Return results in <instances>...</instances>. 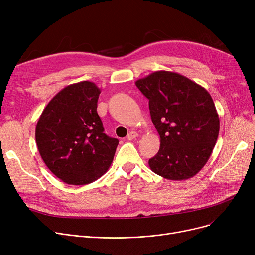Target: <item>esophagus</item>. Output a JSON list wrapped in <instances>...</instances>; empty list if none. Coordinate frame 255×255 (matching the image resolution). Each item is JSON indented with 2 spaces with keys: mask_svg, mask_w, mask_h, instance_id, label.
Instances as JSON below:
<instances>
[{
  "mask_svg": "<svg viewBox=\"0 0 255 255\" xmlns=\"http://www.w3.org/2000/svg\"><path fill=\"white\" fill-rule=\"evenodd\" d=\"M137 136H138L137 132H135V131H131V132H129V133H128L127 138H128L129 140H132V139H135Z\"/></svg>",
  "mask_w": 255,
  "mask_h": 255,
  "instance_id": "obj_1",
  "label": "esophagus"
}]
</instances>
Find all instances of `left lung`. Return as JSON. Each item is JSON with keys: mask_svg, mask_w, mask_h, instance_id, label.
<instances>
[{"mask_svg": "<svg viewBox=\"0 0 255 255\" xmlns=\"http://www.w3.org/2000/svg\"><path fill=\"white\" fill-rule=\"evenodd\" d=\"M149 99L160 149L149 160L156 175L182 181L194 177L213 152L219 117L209 92L176 72L156 71L135 82Z\"/></svg>", "mask_w": 255, "mask_h": 255, "instance_id": "8db88e82", "label": "left lung"}]
</instances>
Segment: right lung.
I'll use <instances>...</instances> for the list:
<instances>
[{
	"label": "right lung",
	"mask_w": 255,
	"mask_h": 255,
	"mask_svg": "<svg viewBox=\"0 0 255 255\" xmlns=\"http://www.w3.org/2000/svg\"><path fill=\"white\" fill-rule=\"evenodd\" d=\"M100 93L88 80L67 86L48 102L37 122L40 156L66 184H90L113 162L119 140L103 132L97 114Z\"/></svg>",
	"instance_id": "add662e5"
}]
</instances>
